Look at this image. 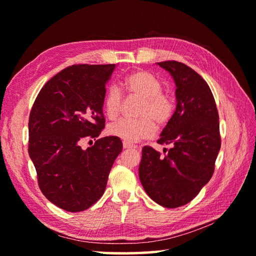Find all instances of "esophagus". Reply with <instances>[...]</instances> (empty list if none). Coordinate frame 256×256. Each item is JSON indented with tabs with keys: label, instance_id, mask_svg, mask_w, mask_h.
I'll return each instance as SVG.
<instances>
[{
	"label": "esophagus",
	"instance_id": "obj_1",
	"mask_svg": "<svg viewBox=\"0 0 256 256\" xmlns=\"http://www.w3.org/2000/svg\"><path fill=\"white\" fill-rule=\"evenodd\" d=\"M123 148L128 150V148H138V146L136 145H133V144L128 143V142H123Z\"/></svg>",
	"mask_w": 256,
	"mask_h": 256
}]
</instances>
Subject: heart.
Returning a JSON list of instances; mask_svg holds the SVG:
<instances>
[{
	"instance_id": "b5f03b06",
	"label": "heart",
	"mask_w": 256,
	"mask_h": 256,
	"mask_svg": "<svg viewBox=\"0 0 256 256\" xmlns=\"http://www.w3.org/2000/svg\"><path fill=\"white\" fill-rule=\"evenodd\" d=\"M121 89L128 96H136L140 103L135 118H122L108 128V133L126 142L148 138L157 128H164L175 113V101L162 92V81L146 70H135L124 78ZM103 106L110 120L118 118L123 106V96L116 86H110L106 92Z\"/></svg>"
}]
</instances>
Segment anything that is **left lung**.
<instances>
[{
  "mask_svg": "<svg viewBox=\"0 0 256 256\" xmlns=\"http://www.w3.org/2000/svg\"><path fill=\"white\" fill-rule=\"evenodd\" d=\"M158 64L170 72L177 86L176 111L157 140L172 148L162 156L144 146L138 174L156 204L177 208L190 202L214 175L221 148L219 113L208 84L198 72L176 60Z\"/></svg>",
  "mask_w": 256,
  "mask_h": 256,
  "instance_id": "8db88e82",
  "label": "left lung"
}]
</instances>
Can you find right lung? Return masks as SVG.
Instances as JSON below:
<instances>
[{"mask_svg": "<svg viewBox=\"0 0 256 256\" xmlns=\"http://www.w3.org/2000/svg\"><path fill=\"white\" fill-rule=\"evenodd\" d=\"M116 64H72L48 80L36 96L28 122V154L45 197L69 212L86 210L104 192L118 138H98L106 126L102 106ZM95 144L80 148L84 139Z\"/></svg>", "mask_w": 256, "mask_h": 256, "instance_id": "right-lung-1", "label": "right lung"}]
</instances>
